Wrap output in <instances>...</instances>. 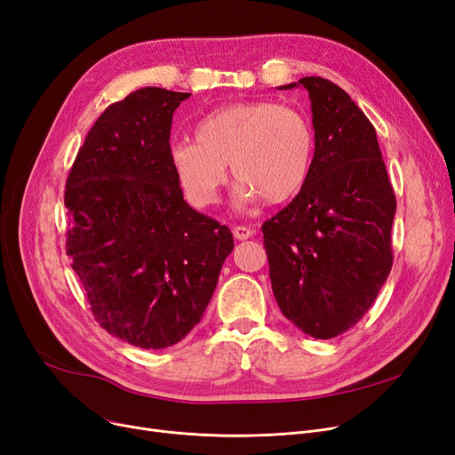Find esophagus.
Here are the masks:
<instances>
[{"mask_svg": "<svg viewBox=\"0 0 455 455\" xmlns=\"http://www.w3.org/2000/svg\"><path fill=\"white\" fill-rule=\"evenodd\" d=\"M232 234L237 242H243V240H249V237H252L254 230L249 228V227H234L232 228Z\"/></svg>", "mask_w": 455, "mask_h": 455, "instance_id": "esophagus-1", "label": "esophagus"}]
</instances>
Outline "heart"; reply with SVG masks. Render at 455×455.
<instances>
[{
    "label": "heart",
    "instance_id": "obj_1",
    "mask_svg": "<svg viewBox=\"0 0 455 455\" xmlns=\"http://www.w3.org/2000/svg\"><path fill=\"white\" fill-rule=\"evenodd\" d=\"M172 167L188 201L204 208L215 203L228 164L240 180L237 199L264 197L288 203L300 194L314 158V131L307 117L276 101H237L206 114L196 141L172 148Z\"/></svg>",
    "mask_w": 455,
    "mask_h": 455
}]
</instances>
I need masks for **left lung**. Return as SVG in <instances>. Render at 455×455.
<instances>
[{"instance_id": "obj_1", "label": "left lung", "mask_w": 455, "mask_h": 455, "mask_svg": "<svg viewBox=\"0 0 455 455\" xmlns=\"http://www.w3.org/2000/svg\"><path fill=\"white\" fill-rule=\"evenodd\" d=\"M312 101L315 153L300 194L261 225L283 317L315 339L352 328L393 266L395 191L372 124L323 77L299 83Z\"/></svg>"}]
</instances>
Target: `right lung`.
<instances>
[{
  "mask_svg": "<svg viewBox=\"0 0 455 455\" xmlns=\"http://www.w3.org/2000/svg\"><path fill=\"white\" fill-rule=\"evenodd\" d=\"M191 93L146 86L90 129L66 180V254L110 336L140 348L182 341L234 249L191 208L172 167L173 112Z\"/></svg>",
  "mask_w": 455,
  "mask_h": 455,
  "instance_id": "obj_1",
  "label": "right lung"
}]
</instances>
